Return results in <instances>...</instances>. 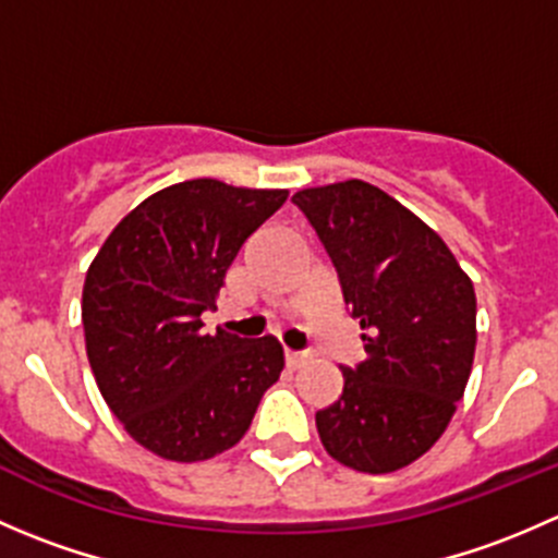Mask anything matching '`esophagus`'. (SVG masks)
<instances>
[{"instance_id":"esophagus-1","label":"esophagus","mask_w":558,"mask_h":558,"mask_svg":"<svg viewBox=\"0 0 558 558\" xmlns=\"http://www.w3.org/2000/svg\"><path fill=\"white\" fill-rule=\"evenodd\" d=\"M307 362V356L305 353H294V351H286V364H289L291 369H296V367H302V364Z\"/></svg>"}]
</instances>
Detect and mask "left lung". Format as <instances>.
Instances as JSON below:
<instances>
[{
    "mask_svg": "<svg viewBox=\"0 0 558 558\" xmlns=\"http://www.w3.org/2000/svg\"><path fill=\"white\" fill-rule=\"evenodd\" d=\"M337 267L367 359L342 367V393L315 413L326 453L386 475L442 437L475 359V289L451 247L364 180L291 196Z\"/></svg>",
    "mask_w": 558,
    "mask_h": 558,
    "instance_id": "1",
    "label": "left lung"
}]
</instances>
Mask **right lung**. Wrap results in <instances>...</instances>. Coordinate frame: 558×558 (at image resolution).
<instances>
[{"instance_id": "add662e5", "label": "right lung", "mask_w": 558, "mask_h": 558, "mask_svg": "<svg viewBox=\"0 0 558 558\" xmlns=\"http://www.w3.org/2000/svg\"><path fill=\"white\" fill-rule=\"evenodd\" d=\"M286 189L216 178L156 191L121 218L83 283L92 373L123 429L167 461H205L243 440L280 378L275 337L202 331L205 311L243 243L286 202Z\"/></svg>"}]
</instances>
